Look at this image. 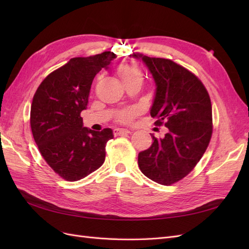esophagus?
<instances>
[{
  "mask_svg": "<svg viewBox=\"0 0 249 249\" xmlns=\"http://www.w3.org/2000/svg\"><path fill=\"white\" fill-rule=\"evenodd\" d=\"M114 135L115 136H118V135H124V134H129L132 132V130H129V129H123V127H116V129H114Z\"/></svg>",
  "mask_w": 249,
  "mask_h": 249,
  "instance_id": "esophagus-1",
  "label": "esophagus"
}]
</instances>
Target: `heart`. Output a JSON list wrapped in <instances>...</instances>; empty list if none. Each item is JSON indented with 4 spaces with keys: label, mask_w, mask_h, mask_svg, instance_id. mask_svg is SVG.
<instances>
[{
    "label": "heart",
    "mask_w": 249,
    "mask_h": 249,
    "mask_svg": "<svg viewBox=\"0 0 249 249\" xmlns=\"http://www.w3.org/2000/svg\"><path fill=\"white\" fill-rule=\"evenodd\" d=\"M119 74H120V78L122 80H126V79H131V78H142L141 77V72L138 69L134 66H130V65H124L119 69L118 71ZM134 115V111H125L123 112L122 114L119 116V120L123 123H127L130 122Z\"/></svg>",
    "instance_id": "obj_1"
}]
</instances>
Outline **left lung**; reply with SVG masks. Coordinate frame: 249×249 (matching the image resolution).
Segmentation results:
<instances>
[{
	"instance_id": "8db88e82",
	"label": "left lung",
	"mask_w": 249,
	"mask_h": 249,
	"mask_svg": "<svg viewBox=\"0 0 249 249\" xmlns=\"http://www.w3.org/2000/svg\"><path fill=\"white\" fill-rule=\"evenodd\" d=\"M142 60L156 83L150 116L168 129L138 155L143 175L168 186L184 178L196 166L213 132L212 105L206 87L194 73L169 59L130 55Z\"/></svg>"
}]
</instances>
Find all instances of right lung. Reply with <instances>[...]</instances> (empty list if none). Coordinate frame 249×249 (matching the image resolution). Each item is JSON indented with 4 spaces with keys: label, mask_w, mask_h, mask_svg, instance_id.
Instances as JSON below:
<instances>
[{
    "label": "right lung",
    "mask_w": 249,
    "mask_h": 249,
    "mask_svg": "<svg viewBox=\"0 0 249 249\" xmlns=\"http://www.w3.org/2000/svg\"><path fill=\"white\" fill-rule=\"evenodd\" d=\"M115 58L112 52L72 58L51 72L34 94L30 114L34 140L49 166L70 182L84 178L105 161L113 131L83 126L81 112L87 109L95 74L108 70Z\"/></svg>",
    "instance_id": "1"
}]
</instances>
